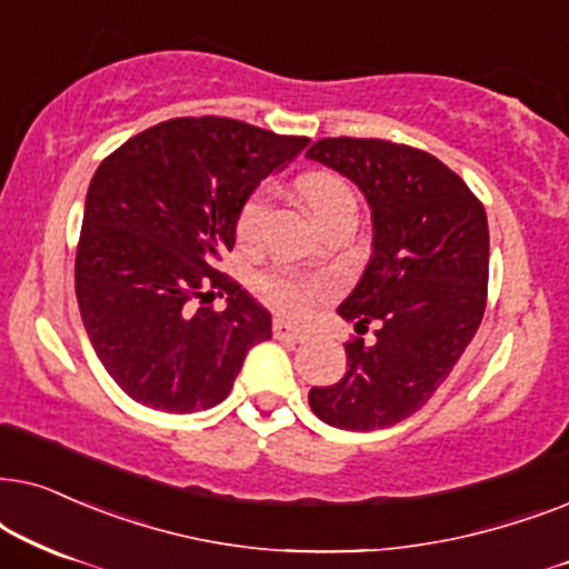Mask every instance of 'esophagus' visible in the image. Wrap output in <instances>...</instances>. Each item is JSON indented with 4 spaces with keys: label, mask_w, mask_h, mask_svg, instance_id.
<instances>
[{
    "label": "esophagus",
    "mask_w": 569,
    "mask_h": 569,
    "mask_svg": "<svg viewBox=\"0 0 569 569\" xmlns=\"http://www.w3.org/2000/svg\"><path fill=\"white\" fill-rule=\"evenodd\" d=\"M272 336L278 340H289V343H301V340L309 338L307 328H299V325H291L286 320H276L272 322Z\"/></svg>",
    "instance_id": "esophagus-1"
}]
</instances>
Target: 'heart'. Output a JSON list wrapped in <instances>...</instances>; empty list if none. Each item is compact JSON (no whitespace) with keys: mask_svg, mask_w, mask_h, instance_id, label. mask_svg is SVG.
<instances>
[{"mask_svg":"<svg viewBox=\"0 0 569 569\" xmlns=\"http://www.w3.org/2000/svg\"><path fill=\"white\" fill-rule=\"evenodd\" d=\"M297 192L309 213L317 218L322 229H328L338 218H356V194L343 177L332 171H309L297 181ZM270 210V189L257 187L247 200L241 202L237 213V237L241 244H254L260 239L264 218ZM254 289L270 307L280 312L299 315L312 305V299L322 291V280L293 268H272L260 272L254 280Z\"/></svg>","mask_w":569,"mask_h":569,"instance_id":"obj_1","label":"heart"}]
</instances>
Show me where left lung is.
<instances>
[{
	"label": "left lung",
	"mask_w": 569,
	"mask_h": 569,
	"mask_svg": "<svg viewBox=\"0 0 569 569\" xmlns=\"http://www.w3.org/2000/svg\"><path fill=\"white\" fill-rule=\"evenodd\" d=\"M307 158L361 189L372 260L338 315L375 340L346 343V375L309 390L317 419L372 431L408 419L448 380L487 309V210L439 158L390 140L325 138Z\"/></svg>",
	"instance_id": "1"
}]
</instances>
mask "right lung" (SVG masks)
Segmentation results:
<instances>
[{
  "instance_id": "add662e5",
  "label": "right lung",
  "mask_w": 569,
  "mask_h": 569,
  "mask_svg": "<svg viewBox=\"0 0 569 569\" xmlns=\"http://www.w3.org/2000/svg\"><path fill=\"white\" fill-rule=\"evenodd\" d=\"M309 138L239 119L181 117L134 134L93 173L74 293L98 359L138 403L194 413L221 403L270 312L216 270L247 194ZM227 293L216 313L207 301Z\"/></svg>"
}]
</instances>
